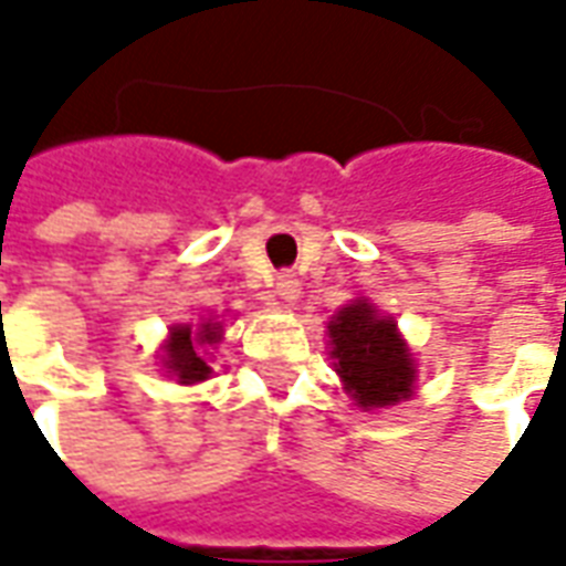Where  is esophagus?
Returning <instances> with one entry per match:
<instances>
[{"label":"esophagus","instance_id":"34e87169","mask_svg":"<svg viewBox=\"0 0 566 566\" xmlns=\"http://www.w3.org/2000/svg\"><path fill=\"white\" fill-rule=\"evenodd\" d=\"M300 294H303V287H300V279H296V275H291V272L279 275V282H275V296L282 300L284 306H294L296 300H300Z\"/></svg>","mask_w":566,"mask_h":566}]
</instances>
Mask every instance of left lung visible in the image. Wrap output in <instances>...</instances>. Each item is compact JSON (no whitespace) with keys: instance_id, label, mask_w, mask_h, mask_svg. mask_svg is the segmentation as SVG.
<instances>
[{"instance_id":"1","label":"left lung","mask_w":566,"mask_h":566,"mask_svg":"<svg viewBox=\"0 0 566 566\" xmlns=\"http://www.w3.org/2000/svg\"><path fill=\"white\" fill-rule=\"evenodd\" d=\"M327 336L345 394L364 412L388 409L412 397L416 360L391 315H381L367 300H355L333 315Z\"/></svg>"}]
</instances>
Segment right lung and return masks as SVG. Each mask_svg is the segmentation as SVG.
<instances>
[{"instance_id": "right-lung-1", "label": "right lung", "mask_w": 566, "mask_h": 566, "mask_svg": "<svg viewBox=\"0 0 566 566\" xmlns=\"http://www.w3.org/2000/svg\"><path fill=\"white\" fill-rule=\"evenodd\" d=\"M221 321L206 318L202 324H175L169 327V339L163 345V367L181 385L206 381L211 376L209 348L221 343Z\"/></svg>"}]
</instances>
